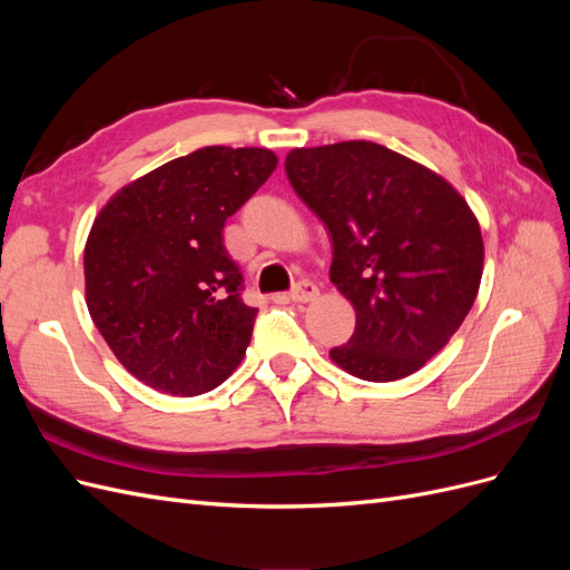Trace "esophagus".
<instances>
[{
	"mask_svg": "<svg viewBox=\"0 0 570 570\" xmlns=\"http://www.w3.org/2000/svg\"><path fill=\"white\" fill-rule=\"evenodd\" d=\"M318 297V287L312 281H299L295 287L289 289V299L304 304V302H314Z\"/></svg>",
	"mask_w": 570,
	"mask_h": 570,
	"instance_id": "34e87169",
	"label": "esophagus"
}]
</instances>
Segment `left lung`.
Wrapping results in <instances>:
<instances>
[{
    "instance_id": "1",
    "label": "left lung",
    "mask_w": 570,
    "mask_h": 570,
    "mask_svg": "<svg viewBox=\"0 0 570 570\" xmlns=\"http://www.w3.org/2000/svg\"><path fill=\"white\" fill-rule=\"evenodd\" d=\"M285 170L331 230V281L356 308L333 361L371 383L416 373L478 295L485 249L469 204L433 170L366 140L292 149Z\"/></svg>"
}]
</instances>
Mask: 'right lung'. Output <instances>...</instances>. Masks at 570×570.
I'll return each instance as SVG.
<instances>
[{"mask_svg": "<svg viewBox=\"0 0 570 570\" xmlns=\"http://www.w3.org/2000/svg\"><path fill=\"white\" fill-rule=\"evenodd\" d=\"M278 166L256 147H202L130 183L85 245V292L101 337L137 381L195 396L243 361L258 308L223 228Z\"/></svg>", "mask_w": 570, "mask_h": 570, "instance_id": "1", "label": "right lung"}]
</instances>
